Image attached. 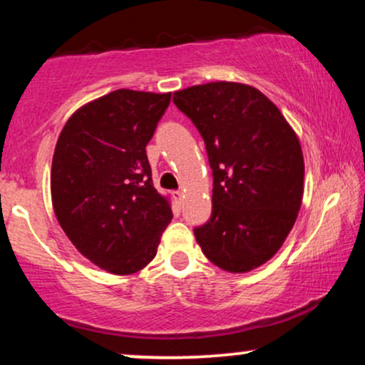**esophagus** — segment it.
Instances as JSON below:
<instances>
[{"instance_id": "esophagus-1", "label": "esophagus", "mask_w": 365, "mask_h": 365, "mask_svg": "<svg viewBox=\"0 0 365 365\" xmlns=\"http://www.w3.org/2000/svg\"><path fill=\"white\" fill-rule=\"evenodd\" d=\"M183 192H180V190H177V192H173V199H175V202L177 204H180V206H182V202H183Z\"/></svg>"}]
</instances>
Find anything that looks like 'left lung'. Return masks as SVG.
Segmentation results:
<instances>
[{
    "mask_svg": "<svg viewBox=\"0 0 365 365\" xmlns=\"http://www.w3.org/2000/svg\"><path fill=\"white\" fill-rule=\"evenodd\" d=\"M212 168V216L194 230L206 257L249 273L282 249L304 197V154L279 108L252 86L209 82L177 91Z\"/></svg>",
    "mask_w": 365,
    "mask_h": 365,
    "instance_id": "8db88e82",
    "label": "left lung"
}]
</instances>
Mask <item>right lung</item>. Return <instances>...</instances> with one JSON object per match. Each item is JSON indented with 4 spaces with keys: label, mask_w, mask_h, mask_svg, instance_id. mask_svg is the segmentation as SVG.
Instances as JSON below:
<instances>
[{
    "label": "right lung",
    "mask_w": 365,
    "mask_h": 365,
    "mask_svg": "<svg viewBox=\"0 0 365 365\" xmlns=\"http://www.w3.org/2000/svg\"><path fill=\"white\" fill-rule=\"evenodd\" d=\"M170 101L171 92L113 91L78 108L58 137L54 215L75 249L108 273L148 266L173 217L145 154Z\"/></svg>",
    "instance_id": "add662e5"
}]
</instances>
